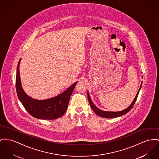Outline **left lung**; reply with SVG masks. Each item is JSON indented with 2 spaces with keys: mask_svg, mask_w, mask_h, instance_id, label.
<instances>
[{
  "mask_svg": "<svg viewBox=\"0 0 159 159\" xmlns=\"http://www.w3.org/2000/svg\"><path fill=\"white\" fill-rule=\"evenodd\" d=\"M141 87H142V84L140 85L139 90H138L137 95L136 96L135 98L134 99L133 101L132 102V103L130 104V106H129L126 109L120 111H106L101 110L99 109L98 108H97L94 105L93 102H92V99H91V98L90 97L89 93L88 92H87V98H88V100H89L90 106L91 107L92 109L94 111V112L97 115H98L99 116L102 117H105V118H115V117L121 116H122L124 115H125L128 111H130V110L133 108V107L134 106V104H135V102H136V99L138 98V95H139V91H140V90L141 89Z\"/></svg>",
  "mask_w": 159,
  "mask_h": 159,
  "instance_id": "1",
  "label": "left lung"
}]
</instances>
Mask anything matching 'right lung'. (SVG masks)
I'll return each mask as SVG.
<instances>
[{"instance_id": "obj_1", "label": "right lung", "mask_w": 159, "mask_h": 159, "mask_svg": "<svg viewBox=\"0 0 159 159\" xmlns=\"http://www.w3.org/2000/svg\"><path fill=\"white\" fill-rule=\"evenodd\" d=\"M20 59L16 80V87L18 98L27 111L33 117L40 119H56L62 116L68 107L70 96L78 82H75L63 93L53 98L37 100L26 95L21 87L19 72Z\"/></svg>"}]
</instances>
